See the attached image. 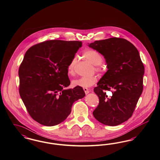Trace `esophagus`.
I'll return each instance as SVG.
<instances>
[{"mask_svg":"<svg viewBox=\"0 0 160 160\" xmlns=\"http://www.w3.org/2000/svg\"><path fill=\"white\" fill-rule=\"evenodd\" d=\"M83 90H84V92H85V93H86V95L89 93V90L88 89V88H84Z\"/></svg>","mask_w":160,"mask_h":160,"instance_id":"1","label":"esophagus"}]
</instances>
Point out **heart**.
Wrapping results in <instances>:
<instances>
[{
  "instance_id": "heart-1",
  "label": "heart",
  "mask_w": 160,
  "mask_h": 160,
  "mask_svg": "<svg viewBox=\"0 0 160 160\" xmlns=\"http://www.w3.org/2000/svg\"><path fill=\"white\" fill-rule=\"evenodd\" d=\"M83 57L88 60L91 64L99 66L102 64L103 58L98 52L92 49H89L84 52L83 53ZM77 62V57H74L71 61L70 64L68 66V72L70 74H72L74 72L76 66ZM96 70L101 71L102 68L99 67L96 68ZM98 81V78L96 76L84 77L79 78L72 81V84L75 87H81L83 88H88L95 84Z\"/></svg>"
}]
</instances>
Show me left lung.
I'll return each instance as SVG.
<instances>
[{
    "label": "left lung",
    "instance_id": "left-lung-1",
    "mask_svg": "<svg viewBox=\"0 0 160 160\" xmlns=\"http://www.w3.org/2000/svg\"><path fill=\"white\" fill-rule=\"evenodd\" d=\"M88 46L102 55L108 68L93 89L99 102L93 114L105 125L118 126L131 117L143 91L145 68L139 53L122 38L96 40ZM107 90L113 96L108 97Z\"/></svg>",
    "mask_w": 160,
    "mask_h": 160
}]
</instances>
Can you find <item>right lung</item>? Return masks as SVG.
Returning a JSON list of instances; mask_svg holds the SVG:
<instances>
[{
  "instance_id": "obj_1",
  "label": "right lung",
  "mask_w": 160,
  "mask_h": 160,
  "mask_svg": "<svg viewBox=\"0 0 160 160\" xmlns=\"http://www.w3.org/2000/svg\"><path fill=\"white\" fill-rule=\"evenodd\" d=\"M82 42L49 40L32 46L19 67V95L38 123L53 126L70 115L73 103L85 96L81 87L66 89L68 66Z\"/></svg>"
}]
</instances>
